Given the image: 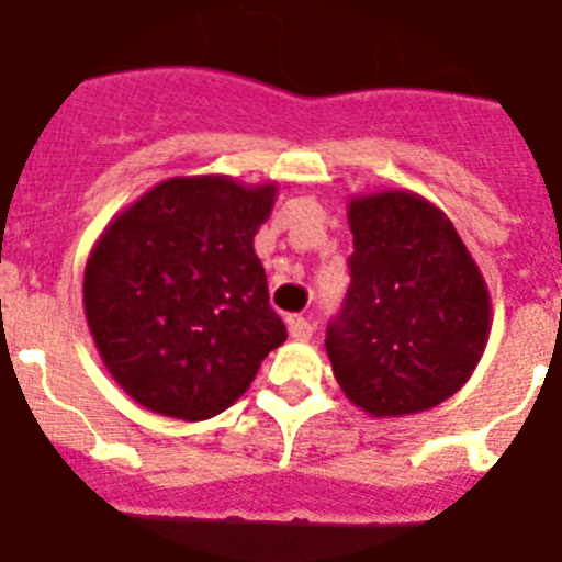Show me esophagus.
<instances>
[{"label": "esophagus", "instance_id": "obj_1", "mask_svg": "<svg viewBox=\"0 0 562 562\" xmlns=\"http://www.w3.org/2000/svg\"><path fill=\"white\" fill-rule=\"evenodd\" d=\"M290 336L295 338V341H307V338H313V324H310L307 318H301V315H292Z\"/></svg>", "mask_w": 562, "mask_h": 562}]
</instances>
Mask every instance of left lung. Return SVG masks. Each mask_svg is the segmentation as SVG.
Listing matches in <instances>:
<instances>
[{
  "label": "left lung",
  "instance_id": "left-lung-1",
  "mask_svg": "<svg viewBox=\"0 0 562 562\" xmlns=\"http://www.w3.org/2000/svg\"><path fill=\"white\" fill-rule=\"evenodd\" d=\"M350 232V286L324 341L333 375L370 416L437 407L488 341L485 278L448 215L414 192L353 198Z\"/></svg>",
  "mask_w": 562,
  "mask_h": 562
}]
</instances>
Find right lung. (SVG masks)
I'll use <instances>...</instances> for the list:
<instances>
[{"instance_id": "add662e5", "label": "right lung", "mask_w": 562, "mask_h": 562, "mask_svg": "<svg viewBox=\"0 0 562 562\" xmlns=\"http://www.w3.org/2000/svg\"><path fill=\"white\" fill-rule=\"evenodd\" d=\"M272 203L276 183L171 178L105 226L82 301L103 364L137 405L209 419L284 345L252 247Z\"/></svg>"}]
</instances>
